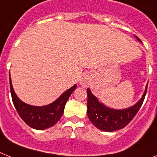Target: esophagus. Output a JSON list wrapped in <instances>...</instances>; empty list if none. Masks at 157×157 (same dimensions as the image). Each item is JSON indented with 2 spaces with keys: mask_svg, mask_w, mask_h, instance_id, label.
<instances>
[{
  "mask_svg": "<svg viewBox=\"0 0 157 157\" xmlns=\"http://www.w3.org/2000/svg\"><path fill=\"white\" fill-rule=\"evenodd\" d=\"M89 82H90L89 77L86 75H83L79 79V84L83 87H86L88 86V84H89Z\"/></svg>",
  "mask_w": 157,
  "mask_h": 157,
  "instance_id": "1",
  "label": "esophagus"
}]
</instances>
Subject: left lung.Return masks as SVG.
Instances as JSON below:
<instances>
[{
  "mask_svg": "<svg viewBox=\"0 0 157 157\" xmlns=\"http://www.w3.org/2000/svg\"><path fill=\"white\" fill-rule=\"evenodd\" d=\"M140 42L141 41L136 36ZM147 85L141 99L133 106L125 109H114L100 103L87 88V116L89 120L99 130L111 132L126 127L136 115L142 106L147 92Z\"/></svg>",
  "mask_w": 157,
  "mask_h": 157,
  "instance_id": "obj_1",
  "label": "left lung"
}]
</instances>
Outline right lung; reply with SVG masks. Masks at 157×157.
<instances>
[{
  "mask_svg": "<svg viewBox=\"0 0 157 157\" xmlns=\"http://www.w3.org/2000/svg\"><path fill=\"white\" fill-rule=\"evenodd\" d=\"M10 84L13 103L19 116L30 128L37 130H44L53 127L60 120L64 111L65 105L71 94L77 87V85L75 84L73 86H71L70 89L61 94V96L58 97L52 103L39 107L27 104L17 96L16 93L14 92L13 87L12 86L10 73Z\"/></svg>",
  "mask_w": 157,
  "mask_h": 157,
  "instance_id": "add662e5",
  "label": "right lung"
}]
</instances>
